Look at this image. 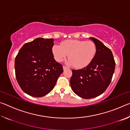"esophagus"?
Segmentation results:
<instances>
[{
    "instance_id": "obj_1",
    "label": "esophagus",
    "mask_w": 130,
    "mask_h": 130,
    "mask_svg": "<svg viewBox=\"0 0 130 130\" xmlns=\"http://www.w3.org/2000/svg\"><path fill=\"white\" fill-rule=\"evenodd\" d=\"M67 68H67V67H65V66H63V69L64 70H65V69H67Z\"/></svg>"
}]
</instances>
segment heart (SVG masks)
I'll return each instance as SVG.
<instances>
[{
  "mask_svg": "<svg viewBox=\"0 0 130 130\" xmlns=\"http://www.w3.org/2000/svg\"><path fill=\"white\" fill-rule=\"evenodd\" d=\"M54 58L61 62L69 55L68 63L81 69L87 67L93 60L96 46L93 42L69 39L62 42L61 45H54L52 49Z\"/></svg>",
  "mask_w": 130,
  "mask_h": 130,
  "instance_id": "b5f03b06",
  "label": "heart"
}]
</instances>
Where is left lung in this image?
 I'll return each mask as SVG.
<instances>
[{
    "label": "left lung",
    "mask_w": 130,
    "mask_h": 130,
    "mask_svg": "<svg viewBox=\"0 0 130 130\" xmlns=\"http://www.w3.org/2000/svg\"><path fill=\"white\" fill-rule=\"evenodd\" d=\"M89 38L96 45L95 56L87 67L72 70L70 80L73 91L85 99L96 98L104 93L111 83L115 68L111 50L98 39Z\"/></svg>",
    "instance_id": "8db88e82"
}]
</instances>
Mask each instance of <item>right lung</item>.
I'll return each instance as SVG.
<instances>
[{"mask_svg":"<svg viewBox=\"0 0 130 130\" xmlns=\"http://www.w3.org/2000/svg\"><path fill=\"white\" fill-rule=\"evenodd\" d=\"M54 39L37 38L22 47L15 60V76L22 91L40 98L52 91L63 72L54 58Z\"/></svg>","mask_w":130,"mask_h":130,"instance_id":"add662e5","label":"right lung"}]
</instances>
